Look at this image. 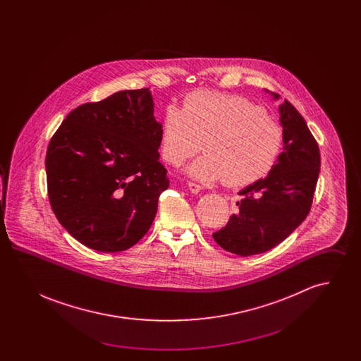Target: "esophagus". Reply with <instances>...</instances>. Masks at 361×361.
<instances>
[{
    "label": "esophagus",
    "instance_id": "esophagus-1",
    "mask_svg": "<svg viewBox=\"0 0 361 361\" xmlns=\"http://www.w3.org/2000/svg\"><path fill=\"white\" fill-rule=\"evenodd\" d=\"M188 188L192 193H197V192H200V189L202 187L197 184V183H193V181H189L188 183Z\"/></svg>",
    "mask_w": 361,
    "mask_h": 361
}]
</instances>
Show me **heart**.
<instances>
[{"label": "heart", "mask_w": 361, "mask_h": 361, "mask_svg": "<svg viewBox=\"0 0 361 361\" xmlns=\"http://www.w3.org/2000/svg\"><path fill=\"white\" fill-rule=\"evenodd\" d=\"M283 145V126L240 96L197 90L184 108L169 105L162 121L161 153L166 162L180 166L203 146L206 154L189 166V174L204 183L224 180L231 188L268 176Z\"/></svg>", "instance_id": "obj_1"}]
</instances>
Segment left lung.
Listing matches in <instances>:
<instances>
[{
    "label": "left lung",
    "instance_id": "1",
    "mask_svg": "<svg viewBox=\"0 0 361 361\" xmlns=\"http://www.w3.org/2000/svg\"><path fill=\"white\" fill-rule=\"evenodd\" d=\"M274 99L279 94L272 93ZM284 128V150L275 168L255 184L242 189L238 212L214 233L215 242L238 256L271 250L286 240L309 215L321 171L319 147L288 100L279 106Z\"/></svg>",
    "mask_w": 361,
    "mask_h": 361
}]
</instances>
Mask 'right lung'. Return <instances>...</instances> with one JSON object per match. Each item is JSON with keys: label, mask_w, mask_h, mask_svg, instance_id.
Returning a JSON list of instances; mask_svg holds the SVG:
<instances>
[{"label": "right lung", "mask_w": 361, "mask_h": 361, "mask_svg": "<svg viewBox=\"0 0 361 361\" xmlns=\"http://www.w3.org/2000/svg\"><path fill=\"white\" fill-rule=\"evenodd\" d=\"M153 114L147 87L121 90L73 109L49 143L52 211L93 250H127L154 221L169 180L158 153L162 126Z\"/></svg>", "instance_id": "add662e5"}]
</instances>
